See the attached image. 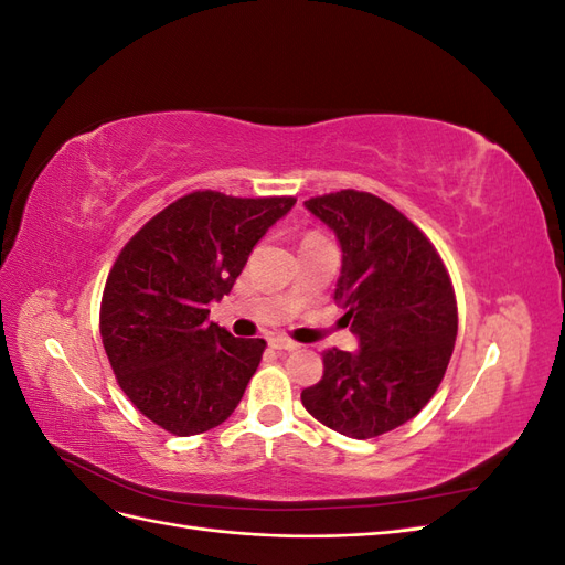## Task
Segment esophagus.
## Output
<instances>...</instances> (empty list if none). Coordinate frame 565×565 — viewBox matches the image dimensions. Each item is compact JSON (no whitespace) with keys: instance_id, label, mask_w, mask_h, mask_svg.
<instances>
[{"instance_id":"34e87169","label":"esophagus","mask_w":565,"mask_h":565,"mask_svg":"<svg viewBox=\"0 0 565 565\" xmlns=\"http://www.w3.org/2000/svg\"><path fill=\"white\" fill-rule=\"evenodd\" d=\"M268 344L273 347V349H278V351H295L299 344H295L292 339H285V337H280V334H273L270 339H268Z\"/></svg>"}]
</instances>
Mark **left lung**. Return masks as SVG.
Returning <instances> with one entry per match:
<instances>
[{
    "instance_id": "1",
    "label": "left lung",
    "mask_w": 565,
    "mask_h": 565,
    "mask_svg": "<svg viewBox=\"0 0 565 565\" xmlns=\"http://www.w3.org/2000/svg\"><path fill=\"white\" fill-rule=\"evenodd\" d=\"M341 247L334 301L358 351L322 353V380L301 403L330 429L374 438L413 419L431 401L457 339L452 282L413 221L372 193L306 200Z\"/></svg>"
}]
</instances>
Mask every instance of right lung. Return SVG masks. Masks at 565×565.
<instances>
[{"mask_svg":"<svg viewBox=\"0 0 565 565\" xmlns=\"http://www.w3.org/2000/svg\"><path fill=\"white\" fill-rule=\"evenodd\" d=\"M297 198L198 191L169 204L119 252L100 301V337L127 398L174 436L231 417L259 367L264 339L210 322L254 245Z\"/></svg>","mask_w":565,"mask_h":565,"instance_id":"obj_1","label":"right lung"}]
</instances>
